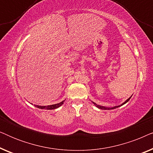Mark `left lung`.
<instances>
[{
    "label": "left lung",
    "mask_w": 153,
    "mask_h": 153,
    "mask_svg": "<svg viewBox=\"0 0 153 153\" xmlns=\"http://www.w3.org/2000/svg\"><path fill=\"white\" fill-rule=\"evenodd\" d=\"M131 97H129V99H127V100H126V101H125V102H124V103H123L122 104H121V105H119V106H115V107H112V108H105V107H104V106H100V105H98V104H96V103H95V102H93V104H95V105L96 106H97V108H101V109H104V110H106V109H107V110H110V109H114V108H118V107H119V106H123V104H125V103H127V102H128V101H129V99H130V98H131Z\"/></svg>",
    "instance_id": "obj_1"
}]
</instances>
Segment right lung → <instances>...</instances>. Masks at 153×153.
Masks as SVG:
<instances>
[{
  "mask_svg": "<svg viewBox=\"0 0 153 153\" xmlns=\"http://www.w3.org/2000/svg\"><path fill=\"white\" fill-rule=\"evenodd\" d=\"M63 102L62 101L61 102H60V103H58V104H52V105H50V106H38V105H35V106L39 108H42V109H43V108H47V109H55V108H57L59 107L62 105V104H63Z\"/></svg>",
  "mask_w": 153,
  "mask_h": 153,
  "instance_id": "add662e5",
  "label": "right lung"
}]
</instances>
